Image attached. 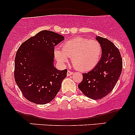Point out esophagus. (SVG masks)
<instances>
[{
	"mask_svg": "<svg viewBox=\"0 0 135 135\" xmlns=\"http://www.w3.org/2000/svg\"><path fill=\"white\" fill-rule=\"evenodd\" d=\"M73 72L70 71V70H68L67 71V76H71L72 74H73Z\"/></svg>",
	"mask_w": 135,
	"mask_h": 135,
	"instance_id": "esophagus-1",
	"label": "esophagus"
}]
</instances>
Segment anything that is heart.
<instances>
[{
    "mask_svg": "<svg viewBox=\"0 0 135 135\" xmlns=\"http://www.w3.org/2000/svg\"><path fill=\"white\" fill-rule=\"evenodd\" d=\"M102 47L99 42L84 37H75L65 42L62 49L55 50V56L61 64L71 57L74 67L79 71L88 72L93 69L100 61Z\"/></svg>",
    "mask_w": 135,
    "mask_h": 135,
    "instance_id": "heart-1",
    "label": "heart"
}]
</instances>
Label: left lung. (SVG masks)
<instances>
[{"mask_svg":"<svg viewBox=\"0 0 135 135\" xmlns=\"http://www.w3.org/2000/svg\"><path fill=\"white\" fill-rule=\"evenodd\" d=\"M96 39L102 47V56L92 70L83 74L78 88L88 97L98 100L104 97L115 87L122 70V58L118 47L100 36Z\"/></svg>","mask_w":135,"mask_h":135,"instance_id":"8db88e82","label":"left lung"}]
</instances>
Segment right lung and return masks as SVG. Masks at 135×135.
Segmentation results:
<instances>
[{
	"mask_svg": "<svg viewBox=\"0 0 135 135\" xmlns=\"http://www.w3.org/2000/svg\"><path fill=\"white\" fill-rule=\"evenodd\" d=\"M64 37L50 31H42L24 42L15 57L14 78L26 99L38 104L51 102L61 89L67 69L54 66V47Z\"/></svg>",
	"mask_w": 135,
	"mask_h": 135,
	"instance_id": "add662e5",
	"label": "right lung"
}]
</instances>
